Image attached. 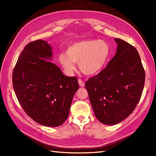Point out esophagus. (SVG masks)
Masks as SVG:
<instances>
[{"instance_id":"34e87169","label":"esophagus","mask_w":156,"mask_h":156,"mask_svg":"<svg viewBox=\"0 0 156 156\" xmlns=\"http://www.w3.org/2000/svg\"><path fill=\"white\" fill-rule=\"evenodd\" d=\"M78 84H79V85H80L81 87H84V82L82 80H80V79H78Z\"/></svg>"}]
</instances>
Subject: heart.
<instances>
[{"label":"heart","mask_w":156,"mask_h":156,"mask_svg":"<svg viewBox=\"0 0 156 156\" xmlns=\"http://www.w3.org/2000/svg\"><path fill=\"white\" fill-rule=\"evenodd\" d=\"M112 55V48L103 40H84L69 44L59 55L58 61L67 73L73 72L75 62H78L80 71L86 75L98 73L109 61Z\"/></svg>","instance_id":"heart-1"}]
</instances>
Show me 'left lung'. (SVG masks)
I'll return each instance as SVG.
<instances>
[{"label":"left lung","instance_id":"obj_1","mask_svg":"<svg viewBox=\"0 0 156 156\" xmlns=\"http://www.w3.org/2000/svg\"><path fill=\"white\" fill-rule=\"evenodd\" d=\"M107 67L85 83L94 114L100 122L114 125L133 112L143 91L145 73L135 47L120 38Z\"/></svg>","mask_w":156,"mask_h":156}]
</instances>
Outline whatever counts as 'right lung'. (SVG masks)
<instances>
[{"mask_svg":"<svg viewBox=\"0 0 156 156\" xmlns=\"http://www.w3.org/2000/svg\"><path fill=\"white\" fill-rule=\"evenodd\" d=\"M47 41L29 43L18 58L12 76L13 87L21 107L41 125H61L69 113L73 97L79 88L76 77L63 75L52 60Z\"/></svg>","mask_w":156,"mask_h":156,"instance_id":"add662e5","label":"right lung"}]
</instances>
